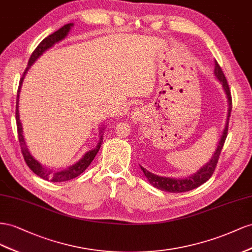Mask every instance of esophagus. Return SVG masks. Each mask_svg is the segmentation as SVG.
<instances>
[{"label":"esophagus","mask_w":252,"mask_h":252,"mask_svg":"<svg viewBox=\"0 0 252 252\" xmlns=\"http://www.w3.org/2000/svg\"><path fill=\"white\" fill-rule=\"evenodd\" d=\"M141 116H142V111H140L139 109L135 110L134 113L132 114V118H133V120H135V121H139V120L141 119Z\"/></svg>","instance_id":"obj_1"}]
</instances>
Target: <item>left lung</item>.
Wrapping results in <instances>:
<instances>
[{
	"label": "left lung",
	"instance_id": "1",
	"mask_svg": "<svg viewBox=\"0 0 252 252\" xmlns=\"http://www.w3.org/2000/svg\"><path fill=\"white\" fill-rule=\"evenodd\" d=\"M214 77L217 78V80H219L220 82V84L222 86V91H224L226 98H227V103H228V111H227L228 113H227L225 126H224V130H222V132H221L219 143L217 145V149H215L209 161L205 163L202 168H200L197 172H195V173H193L192 175L184 177V178L158 176L154 173H151L150 171L141 167L139 164V167H140L141 171L143 172V175H145V177L147 178V181L153 187H155V188L159 189L161 191L171 192V193L187 192V191L195 189L199 186H202L204 183H206L208 179L212 176L213 172L215 170V167H217L220 151L222 149V146H224V142L227 137L229 117H230V113H231V109H232L231 95H230L229 85L227 83L226 77H225L224 73H222V70H221L220 66L219 65L217 60H214Z\"/></svg>",
	"mask_w": 252,
	"mask_h": 252
}]
</instances>
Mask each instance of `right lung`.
<instances>
[{
  "instance_id": "add662e5",
  "label": "right lung",
  "mask_w": 252,
  "mask_h": 252,
  "mask_svg": "<svg viewBox=\"0 0 252 252\" xmlns=\"http://www.w3.org/2000/svg\"><path fill=\"white\" fill-rule=\"evenodd\" d=\"M73 26H74V23H69V24L62 26L57 32H53L52 34L47 35V37L37 46V48L33 50V53L32 54L31 58H30V61H28L27 67L24 71V75H23L22 79L20 80L19 89H18V96H17L16 120H17L19 141H20L21 150H22V153H23V156H24V159L27 163V166L30 167V169L33 172L34 174H37L39 177L44 179V181H49V182H53V183L67 182V181H70V179H73V178L79 176L81 173H83V172L89 168V166L92 163V161L94 160L95 156L99 152L100 147H101L102 142H103V132L105 130V126H99V140H98V143L94 149L88 151V152H86L80 158V159H79L77 162H75L74 164H71V166H69L65 169H63L61 171H57V172L47 169L46 167L43 166L41 162H39L37 159H35V158L32 155L30 149H28V147L26 145L25 137L23 135L22 122H21V120H20V113H19V98H20L21 88H22L25 75L27 74V70L31 68L32 64L35 61H37L40 58V57L46 52V50H48L49 48H52L55 44L61 42L63 39H65V37L68 34L69 31L71 30V27H73Z\"/></svg>"
}]
</instances>
